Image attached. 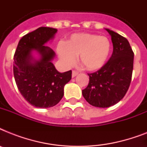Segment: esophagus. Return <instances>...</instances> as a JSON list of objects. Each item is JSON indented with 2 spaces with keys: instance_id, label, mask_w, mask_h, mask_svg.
<instances>
[{
  "instance_id": "esophagus-1",
  "label": "esophagus",
  "mask_w": 147,
  "mask_h": 147,
  "mask_svg": "<svg viewBox=\"0 0 147 147\" xmlns=\"http://www.w3.org/2000/svg\"><path fill=\"white\" fill-rule=\"evenodd\" d=\"M77 75H78V72H77V71H72V73H71V77H72V78H74V77H76V76H77Z\"/></svg>"
}]
</instances>
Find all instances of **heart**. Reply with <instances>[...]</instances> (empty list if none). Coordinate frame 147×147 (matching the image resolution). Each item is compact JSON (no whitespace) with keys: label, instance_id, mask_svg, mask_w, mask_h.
I'll return each mask as SVG.
<instances>
[{"label":"heart","instance_id":"obj_1","mask_svg":"<svg viewBox=\"0 0 147 147\" xmlns=\"http://www.w3.org/2000/svg\"><path fill=\"white\" fill-rule=\"evenodd\" d=\"M111 51V42L106 36L92 33H75L66 43L60 42L57 53L65 67L71 66L78 56V61L85 69L96 71L107 62Z\"/></svg>","mask_w":147,"mask_h":147}]
</instances>
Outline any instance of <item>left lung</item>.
<instances>
[{
  "label": "left lung",
  "instance_id": "1",
  "mask_svg": "<svg viewBox=\"0 0 147 147\" xmlns=\"http://www.w3.org/2000/svg\"><path fill=\"white\" fill-rule=\"evenodd\" d=\"M113 53L108 62L98 71L88 74L89 83L82 95L90 105L109 107L118 103L127 92L134 68V52L128 40L109 29Z\"/></svg>",
  "mask_w": 147,
  "mask_h": 147
}]
</instances>
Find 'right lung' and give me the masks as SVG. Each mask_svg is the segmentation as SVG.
<instances>
[{
	"label": "right lung",
	"instance_id": "add662e5",
	"mask_svg": "<svg viewBox=\"0 0 147 147\" xmlns=\"http://www.w3.org/2000/svg\"><path fill=\"white\" fill-rule=\"evenodd\" d=\"M56 33V29L41 26L27 33L19 41L13 57V76L20 94L40 108L57 105L71 78V70L62 73L56 70L52 62L55 52L46 45Z\"/></svg>",
	"mask_w": 147,
	"mask_h": 147
}]
</instances>
